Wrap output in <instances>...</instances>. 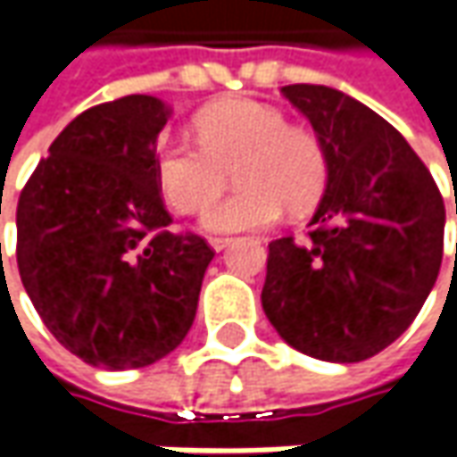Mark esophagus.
<instances>
[{
    "label": "esophagus",
    "mask_w": 457,
    "mask_h": 457,
    "mask_svg": "<svg viewBox=\"0 0 457 457\" xmlns=\"http://www.w3.org/2000/svg\"><path fill=\"white\" fill-rule=\"evenodd\" d=\"M208 244H211V246H213V249H216V252H220V249H226V246H228V244H231V238L213 237V238H211V241H208Z\"/></svg>",
    "instance_id": "esophagus-1"
}]
</instances>
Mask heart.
I'll return each instance as SVG.
<instances>
[{
    "label": "heart",
    "mask_w": 457,
    "mask_h": 457,
    "mask_svg": "<svg viewBox=\"0 0 457 457\" xmlns=\"http://www.w3.org/2000/svg\"><path fill=\"white\" fill-rule=\"evenodd\" d=\"M198 145L162 139L154 172L165 201L180 213H195L212 200L235 170L239 187L203 211L211 234L264 228L290 211H307L323 195L328 157L323 142L287 116L252 98L220 101L195 116Z\"/></svg>",
    "instance_id": "obj_1"
}]
</instances>
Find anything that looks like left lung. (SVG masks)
Listing matches in <instances>:
<instances>
[{
  "label": "left lung",
  "instance_id": "obj_1",
  "mask_svg": "<svg viewBox=\"0 0 457 457\" xmlns=\"http://www.w3.org/2000/svg\"><path fill=\"white\" fill-rule=\"evenodd\" d=\"M282 96L323 142L328 180L310 238L270 244L264 315L312 359H371L410 328L435 287L443 195L407 139L361 101L312 83L285 86Z\"/></svg>",
  "mask_w": 457,
  "mask_h": 457
}]
</instances>
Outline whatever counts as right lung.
I'll list each match as a JSON object with an SVG mask.
<instances>
[{"mask_svg":"<svg viewBox=\"0 0 457 457\" xmlns=\"http://www.w3.org/2000/svg\"><path fill=\"white\" fill-rule=\"evenodd\" d=\"M172 109L134 94L79 114L17 203V267L45 328L98 369L165 359L195 320L213 249L172 223L154 172Z\"/></svg>","mask_w":457,"mask_h":457,"instance_id":"obj_1","label":"right lung"}]
</instances>
